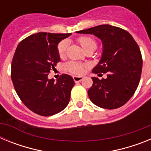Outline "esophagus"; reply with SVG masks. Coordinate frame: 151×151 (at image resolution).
I'll return each instance as SVG.
<instances>
[{"mask_svg":"<svg viewBox=\"0 0 151 151\" xmlns=\"http://www.w3.org/2000/svg\"><path fill=\"white\" fill-rule=\"evenodd\" d=\"M84 78V77L82 76H73V80H74L75 82H79L81 81H82Z\"/></svg>","mask_w":151,"mask_h":151,"instance_id":"obj_1","label":"esophagus"}]
</instances>
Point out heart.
Segmentation results:
<instances>
[{
    "label": "heart",
    "instance_id": "obj_1",
    "mask_svg": "<svg viewBox=\"0 0 151 151\" xmlns=\"http://www.w3.org/2000/svg\"><path fill=\"white\" fill-rule=\"evenodd\" d=\"M78 42L80 43L82 48L85 51L88 50H94L97 48V41L94 38L88 37V36H82L78 38ZM69 45V41L67 39L63 40L58 44L57 46V52L60 57H63L66 54L68 47ZM66 69L70 73L75 75L82 74L84 71V66L82 64L75 62H69L66 65Z\"/></svg>",
    "mask_w": 151,
    "mask_h": 151
}]
</instances>
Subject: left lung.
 <instances>
[{
  "instance_id": "8db88e82",
  "label": "left lung",
  "mask_w": 151,
  "mask_h": 151,
  "mask_svg": "<svg viewBox=\"0 0 151 151\" xmlns=\"http://www.w3.org/2000/svg\"><path fill=\"white\" fill-rule=\"evenodd\" d=\"M94 35L101 39V60L92 73L107 77H92L93 85L88 94L93 104L105 109L123 106L134 94L141 78L142 57L139 47L127 31L110 25H101L76 32Z\"/></svg>"
}]
</instances>
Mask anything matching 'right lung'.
<instances>
[{
  "instance_id": "right-lung-1",
  "label": "right lung",
  "mask_w": 151,
  "mask_h": 151,
  "mask_svg": "<svg viewBox=\"0 0 151 151\" xmlns=\"http://www.w3.org/2000/svg\"><path fill=\"white\" fill-rule=\"evenodd\" d=\"M69 35L36 33L22 40L16 49L11 64L13 86L24 104L38 115L57 114L69 102L73 78L63 74L55 82L47 77L60 60L58 44Z\"/></svg>"
}]
</instances>
